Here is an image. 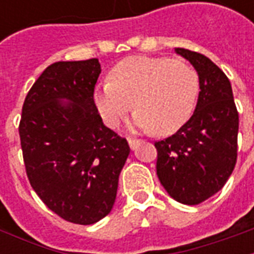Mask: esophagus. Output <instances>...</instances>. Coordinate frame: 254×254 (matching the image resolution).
<instances>
[{
  "mask_svg": "<svg viewBox=\"0 0 254 254\" xmlns=\"http://www.w3.org/2000/svg\"><path fill=\"white\" fill-rule=\"evenodd\" d=\"M127 143H129V145H130V148L134 149L136 148V145L138 144V140H136V138H127Z\"/></svg>",
  "mask_w": 254,
  "mask_h": 254,
  "instance_id": "34e87169",
  "label": "esophagus"
}]
</instances>
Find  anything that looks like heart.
Listing matches in <instances>:
<instances>
[{
	"mask_svg": "<svg viewBox=\"0 0 254 254\" xmlns=\"http://www.w3.org/2000/svg\"><path fill=\"white\" fill-rule=\"evenodd\" d=\"M198 84L196 69L184 60L129 57L95 87L92 99L107 127H117L133 106L134 127L169 134L190 117Z\"/></svg>",
	"mask_w": 254,
	"mask_h": 254,
	"instance_id": "b5f03b06",
	"label": "heart"
}]
</instances>
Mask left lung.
Instances as JSON below:
<instances>
[{"mask_svg":"<svg viewBox=\"0 0 254 254\" xmlns=\"http://www.w3.org/2000/svg\"><path fill=\"white\" fill-rule=\"evenodd\" d=\"M194 66L200 92L193 116L174 134L155 141L156 174L174 200L196 205L218 193L237 163L238 111L223 70L205 56L177 47Z\"/></svg>","mask_w":254,"mask_h":254,"instance_id":"left-lung-1","label":"left lung"}]
</instances>
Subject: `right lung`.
Wrapping results in <instances>:
<instances>
[{
    "label": "right lung",
    "mask_w": 254,
    "mask_h": 254,
    "mask_svg": "<svg viewBox=\"0 0 254 254\" xmlns=\"http://www.w3.org/2000/svg\"><path fill=\"white\" fill-rule=\"evenodd\" d=\"M99 74L96 58L52 64L25 96L19 125L31 187L53 212L76 224L110 213L130 152L95 107Z\"/></svg>",
    "instance_id": "right-lung-1"
}]
</instances>
